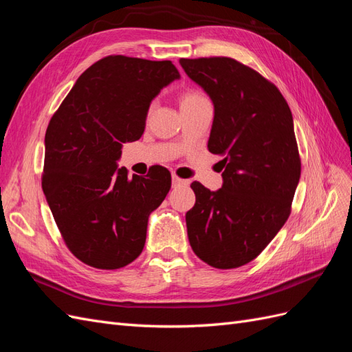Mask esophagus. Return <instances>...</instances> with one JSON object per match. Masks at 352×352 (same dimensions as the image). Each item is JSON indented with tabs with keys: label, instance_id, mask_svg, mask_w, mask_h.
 I'll return each mask as SVG.
<instances>
[{
	"label": "esophagus",
	"instance_id": "1",
	"mask_svg": "<svg viewBox=\"0 0 352 352\" xmlns=\"http://www.w3.org/2000/svg\"><path fill=\"white\" fill-rule=\"evenodd\" d=\"M172 182H173V188H180V186H188V185H189L188 180L180 179V177H177L176 175L172 176Z\"/></svg>",
	"mask_w": 352,
	"mask_h": 352
}]
</instances>
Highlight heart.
Returning a JSON list of instances; mask_svg holds the SVG:
<instances>
[{"label": "heart", "instance_id": "b5f03b06", "mask_svg": "<svg viewBox=\"0 0 352 352\" xmlns=\"http://www.w3.org/2000/svg\"><path fill=\"white\" fill-rule=\"evenodd\" d=\"M202 98H204V97H202V95H201L199 92H197V91H188V92L184 94V97H182V105L190 104V102H195V101H199V100H202Z\"/></svg>", "mask_w": 352, "mask_h": 352}]
</instances>
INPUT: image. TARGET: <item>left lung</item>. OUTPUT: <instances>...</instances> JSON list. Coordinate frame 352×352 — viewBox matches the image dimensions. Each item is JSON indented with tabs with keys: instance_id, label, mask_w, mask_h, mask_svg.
<instances>
[{
	"instance_id": "left-lung-1",
	"label": "left lung",
	"mask_w": 352,
	"mask_h": 352,
	"mask_svg": "<svg viewBox=\"0 0 352 352\" xmlns=\"http://www.w3.org/2000/svg\"><path fill=\"white\" fill-rule=\"evenodd\" d=\"M214 105L208 151L223 157V185L194 182L189 243L216 269H236L267 247L291 214L301 176L292 113L280 91L229 57L180 58Z\"/></svg>"
}]
</instances>
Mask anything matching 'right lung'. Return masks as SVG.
I'll return each instance as SVG.
<instances>
[{"label":"right lung","mask_w":352,"mask_h":352,"mask_svg":"<svg viewBox=\"0 0 352 352\" xmlns=\"http://www.w3.org/2000/svg\"><path fill=\"white\" fill-rule=\"evenodd\" d=\"M180 74L172 61L109 56L85 70L51 117L42 189L74 257L114 270L144 250L148 217L172 186L157 166L145 177L117 167L140 140L151 101Z\"/></svg>","instance_id":"obj_1"}]
</instances>
